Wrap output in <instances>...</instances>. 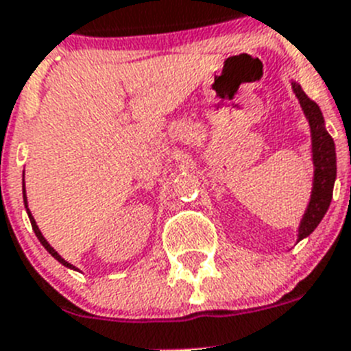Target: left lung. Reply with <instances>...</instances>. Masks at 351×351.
I'll return each mask as SVG.
<instances>
[{
	"mask_svg": "<svg viewBox=\"0 0 351 351\" xmlns=\"http://www.w3.org/2000/svg\"><path fill=\"white\" fill-rule=\"evenodd\" d=\"M291 89L299 98L302 110L311 126L313 163H315V181H313L311 200L299 226V241L308 237L327 213L332 200L334 181H336V147L332 137L325 130L320 107L302 91L297 82H291Z\"/></svg>",
	"mask_w": 351,
	"mask_h": 351,
	"instance_id": "8db88e82",
	"label": "left lung"
}]
</instances>
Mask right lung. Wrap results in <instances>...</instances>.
I'll list each match as a JSON object with an SVG mask.
<instances>
[{
  "label": "right lung",
  "instance_id": "obj_1",
  "mask_svg": "<svg viewBox=\"0 0 351 351\" xmlns=\"http://www.w3.org/2000/svg\"><path fill=\"white\" fill-rule=\"evenodd\" d=\"M24 206H26V210H27V216H29V221H31V226H33V232H35V235H36V237H38V241H40V243H42V246H43V247H45V250H47V251H49V253H51V255H52V256H54V258H56V260H58V262H60V263H63L64 267L75 269V267H73V265H71V263H68V262H66V260H64V258H61V256H60V253H58V251H56V250H54V247H52V246H51V244H49V243H47V241H45V237H43V235H42V232H40V230H38V225H36V223H35V218H33V216H31L29 209H27V202H26V190H24Z\"/></svg>",
  "mask_w": 351,
  "mask_h": 351
}]
</instances>
